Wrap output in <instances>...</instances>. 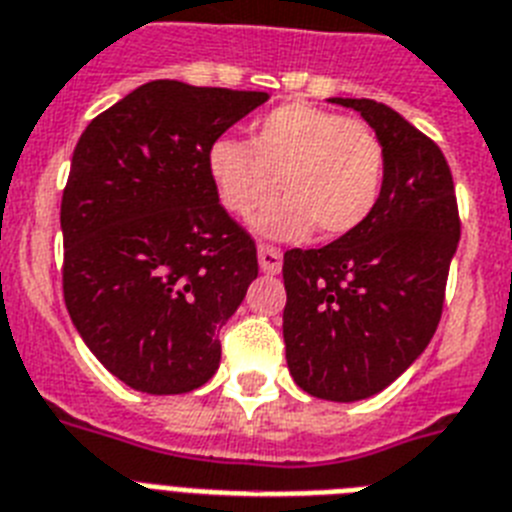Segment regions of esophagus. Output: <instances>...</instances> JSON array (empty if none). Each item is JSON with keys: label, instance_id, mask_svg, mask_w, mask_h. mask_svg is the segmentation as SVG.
I'll return each mask as SVG.
<instances>
[{"label": "esophagus", "instance_id": "esophagus-1", "mask_svg": "<svg viewBox=\"0 0 512 512\" xmlns=\"http://www.w3.org/2000/svg\"><path fill=\"white\" fill-rule=\"evenodd\" d=\"M257 260H260V270L268 273V276H273V273L281 270L284 252H281L278 247H273V244H260V247H257Z\"/></svg>", "mask_w": 512, "mask_h": 512}]
</instances>
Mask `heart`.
Listing matches in <instances>:
<instances>
[{
  "instance_id": "1",
  "label": "heart",
  "mask_w": 512,
  "mask_h": 512,
  "mask_svg": "<svg viewBox=\"0 0 512 512\" xmlns=\"http://www.w3.org/2000/svg\"><path fill=\"white\" fill-rule=\"evenodd\" d=\"M384 168V144L365 120L302 102L255 120L247 141L218 139L207 152L220 205L236 218H252L284 191V202L260 223L284 239L313 226L326 239L357 231L381 199Z\"/></svg>"
}]
</instances>
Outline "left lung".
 I'll return each mask as SVG.
<instances>
[{
    "mask_svg": "<svg viewBox=\"0 0 512 512\" xmlns=\"http://www.w3.org/2000/svg\"><path fill=\"white\" fill-rule=\"evenodd\" d=\"M331 102L360 112L381 139L384 189L357 231L284 255V342L297 386L355 402L386 389L431 342L460 213L434 139L373 99Z\"/></svg>",
    "mask_w": 512,
    "mask_h": 512,
    "instance_id": "obj_1",
    "label": "left lung"
}]
</instances>
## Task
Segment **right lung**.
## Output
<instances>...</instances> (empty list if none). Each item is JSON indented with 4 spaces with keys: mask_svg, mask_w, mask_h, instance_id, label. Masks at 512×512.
I'll return each instance as SVG.
<instances>
[{
    "mask_svg": "<svg viewBox=\"0 0 512 512\" xmlns=\"http://www.w3.org/2000/svg\"><path fill=\"white\" fill-rule=\"evenodd\" d=\"M265 91L149 81L81 134L62 191V294L94 357L144 394L220 365L218 331L257 278L255 239L220 205L210 144Z\"/></svg>",
    "mask_w": 512,
    "mask_h": 512,
    "instance_id": "add662e5",
    "label": "right lung"
}]
</instances>
